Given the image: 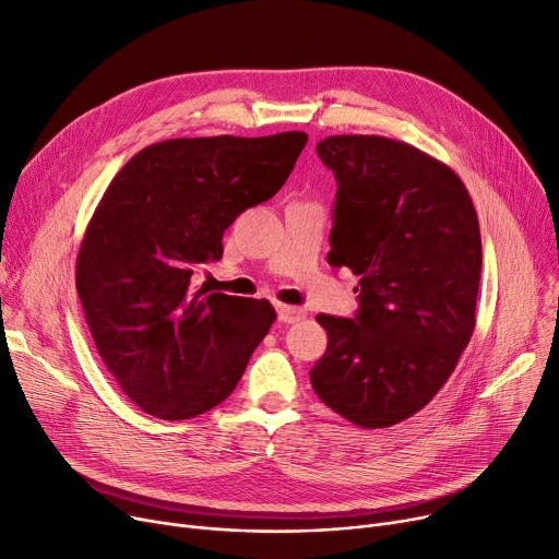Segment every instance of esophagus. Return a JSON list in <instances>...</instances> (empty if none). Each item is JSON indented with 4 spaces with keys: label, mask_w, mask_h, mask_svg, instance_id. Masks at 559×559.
<instances>
[{
    "label": "esophagus",
    "mask_w": 559,
    "mask_h": 559,
    "mask_svg": "<svg viewBox=\"0 0 559 559\" xmlns=\"http://www.w3.org/2000/svg\"><path fill=\"white\" fill-rule=\"evenodd\" d=\"M276 312H278V319L283 321V324H297V321H301L306 317V312L301 308L283 306V304L276 306Z\"/></svg>",
    "instance_id": "obj_1"
}]
</instances>
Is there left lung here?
I'll return each instance as SVG.
<instances>
[{
	"label": "left lung",
	"instance_id": "8db88e82",
	"mask_svg": "<svg viewBox=\"0 0 559 559\" xmlns=\"http://www.w3.org/2000/svg\"><path fill=\"white\" fill-rule=\"evenodd\" d=\"M317 154L337 181L329 264L360 283L354 319L317 314L326 354L314 394L360 428L417 415L476 329L480 226L460 176L413 144L331 135Z\"/></svg>",
	"mask_w": 559,
	"mask_h": 559
}]
</instances>
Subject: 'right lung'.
<instances>
[{"mask_svg": "<svg viewBox=\"0 0 559 559\" xmlns=\"http://www.w3.org/2000/svg\"><path fill=\"white\" fill-rule=\"evenodd\" d=\"M306 142L304 131L165 140L104 192L81 240L76 292L104 365L146 415L199 417L240 383L276 310L209 295L192 278L222 258L235 217L283 188Z\"/></svg>", "mask_w": 559, "mask_h": 559, "instance_id": "right-lung-1", "label": "right lung"}]
</instances>
